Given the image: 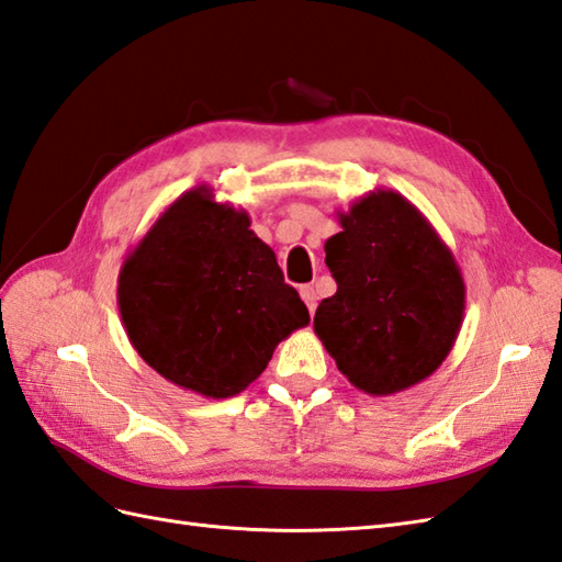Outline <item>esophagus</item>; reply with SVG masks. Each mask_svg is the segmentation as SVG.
Wrapping results in <instances>:
<instances>
[{"mask_svg": "<svg viewBox=\"0 0 562 562\" xmlns=\"http://www.w3.org/2000/svg\"><path fill=\"white\" fill-rule=\"evenodd\" d=\"M299 294H302V299H304V304L308 306V311L313 313L316 311V304H318V294H316V290H313L311 284H304V286H299Z\"/></svg>", "mask_w": 562, "mask_h": 562, "instance_id": "obj_1", "label": "esophagus"}]
</instances>
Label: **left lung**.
I'll use <instances>...</instances> for the list:
<instances>
[{
	"instance_id": "8db88e82",
	"label": "left lung",
	"mask_w": 562,
	"mask_h": 562,
	"mask_svg": "<svg viewBox=\"0 0 562 562\" xmlns=\"http://www.w3.org/2000/svg\"><path fill=\"white\" fill-rule=\"evenodd\" d=\"M342 232L325 241L337 292L318 304L313 330L347 381L373 397L409 390L458 340L464 280L426 215L390 189L337 211Z\"/></svg>"
}]
</instances>
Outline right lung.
<instances>
[{
  "mask_svg": "<svg viewBox=\"0 0 562 562\" xmlns=\"http://www.w3.org/2000/svg\"><path fill=\"white\" fill-rule=\"evenodd\" d=\"M249 227V213L195 187L155 220L120 270L128 342L165 381L207 400L239 395L311 321Z\"/></svg>",
  "mask_w": 562,
  "mask_h": 562,
  "instance_id": "add662e5",
  "label": "right lung"
}]
</instances>
